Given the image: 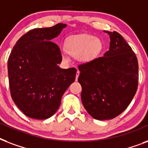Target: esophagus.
<instances>
[{
  "label": "esophagus",
  "mask_w": 148,
  "mask_h": 148,
  "mask_svg": "<svg viewBox=\"0 0 148 148\" xmlns=\"http://www.w3.org/2000/svg\"><path fill=\"white\" fill-rule=\"evenodd\" d=\"M79 74H80V71H79L78 70H77V74H76V77H75V80H77V78H78L79 77Z\"/></svg>",
  "instance_id": "esophagus-1"
}]
</instances>
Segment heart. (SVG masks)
I'll list each match as a JSON object with an SVG mask.
<instances>
[{
  "label": "heart",
  "mask_w": 148,
  "mask_h": 148,
  "mask_svg": "<svg viewBox=\"0 0 148 148\" xmlns=\"http://www.w3.org/2000/svg\"><path fill=\"white\" fill-rule=\"evenodd\" d=\"M102 42L94 36L83 34L70 38L66 44L67 53L73 57H79L82 61L88 62L97 58L102 50Z\"/></svg>",
  "instance_id": "obj_1"
}]
</instances>
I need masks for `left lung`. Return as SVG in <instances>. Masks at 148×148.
<instances>
[{
  "instance_id": "8db88e82",
  "label": "left lung",
  "mask_w": 148,
  "mask_h": 148,
  "mask_svg": "<svg viewBox=\"0 0 148 148\" xmlns=\"http://www.w3.org/2000/svg\"><path fill=\"white\" fill-rule=\"evenodd\" d=\"M110 36V48L78 66L81 101L88 114L97 120L113 119L121 114L138 90V62L135 53L116 31Z\"/></svg>"
}]
</instances>
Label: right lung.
<instances>
[{"mask_svg":"<svg viewBox=\"0 0 148 148\" xmlns=\"http://www.w3.org/2000/svg\"><path fill=\"white\" fill-rule=\"evenodd\" d=\"M66 24L29 31L17 40L8 60L10 95L27 117L44 120L55 114L77 69H62L61 52L52 41Z\"/></svg>","mask_w":148,"mask_h":148,"instance_id":"add662e5","label":"right lung"}]
</instances>
